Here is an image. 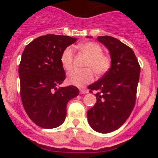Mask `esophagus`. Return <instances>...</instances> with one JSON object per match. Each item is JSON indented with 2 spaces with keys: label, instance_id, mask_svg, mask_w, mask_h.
Returning <instances> with one entry per match:
<instances>
[{
  "label": "esophagus",
  "instance_id": "34e87169",
  "mask_svg": "<svg viewBox=\"0 0 158 158\" xmlns=\"http://www.w3.org/2000/svg\"><path fill=\"white\" fill-rule=\"evenodd\" d=\"M88 91L86 90V89H80V93L81 94H85V93H87Z\"/></svg>",
  "mask_w": 158,
  "mask_h": 158
}]
</instances>
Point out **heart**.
<instances>
[{
  "label": "heart",
  "instance_id": "obj_1",
  "mask_svg": "<svg viewBox=\"0 0 158 158\" xmlns=\"http://www.w3.org/2000/svg\"><path fill=\"white\" fill-rule=\"evenodd\" d=\"M81 51L85 54L89 58L85 62V69H73L67 75V81L73 85L82 87L90 83L93 80V71L97 76H102L111 69V58L103 53L101 46L94 42H86L80 44ZM73 60V50L68 47L65 49L61 55V64L65 70L72 68Z\"/></svg>",
  "mask_w": 158,
  "mask_h": 158
}]
</instances>
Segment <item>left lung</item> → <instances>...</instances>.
<instances>
[{
	"label": "left lung",
	"mask_w": 158,
	"mask_h": 158,
	"mask_svg": "<svg viewBox=\"0 0 158 158\" xmlns=\"http://www.w3.org/2000/svg\"><path fill=\"white\" fill-rule=\"evenodd\" d=\"M97 40L109 51L111 67L100 80L89 86L96 103L88 111V121L94 131L102 134L118 129L129 118L136 100L140 65L133 50L111 36Z\"/></svg>",
	"instance_id": "obj_1"
}]
</instances>
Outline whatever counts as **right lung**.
Returning <instances> with one entry per match:
<instances>
[{
  "label": "right lung",
  "mask_w": 158,
  "mask_h": 158,
  "mask_svg": "<svg viewBox=\"0 0 158 158\" xmlns=\"http://www.w3.org/2000/svg\"><path fill=\"white\" fill-rule=\"evenodd\" d=\"M76 41L67 35H46L31 42L22 54L19 66L21 100L29 118L40 127L51 129L62 124L67 103L79 94L73 85L58 88L65 78L61 55Z\"/></svg>",
  "instance_id": "add662e5"
}]
</instances>
